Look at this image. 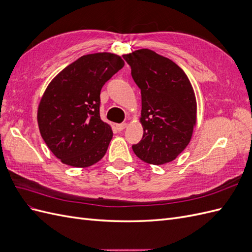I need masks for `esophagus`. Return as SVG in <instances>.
<instances>
[{
    "label": "esophagus",
    "instance_id": "1",
    "mask_svg": "<svg viewBox=\"0 0 252 252\" xmlns=\"http://www.w3.org/2000/svg\"><path fill=\"white\" fill-rule=\"evenodd\" d=\"M127 127V124L126 123H122V124H118L117 126H116V128H117V130L118 131H122V130H124V129Z\"/></svg>",
    "mask_w": 252,
    "mask_h": 252
}]
</instances>
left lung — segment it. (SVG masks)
<instances>
[{
  "mask_svg": "<svg viewBox=\"0 0 252 252\" xmlns=\"http://www.w3.org/2000/svg\"><path fill=\"white\" fill-rule=\"evenodd\" d=\"M141 89L143 139L133 145L145 163L172 162L191 140L196 124V98L186 73L173 61L143 48L123 56Z\"/></svg>",
  "mask_w": 252,
  "mask_h": 252,
  "instance_id": "left-lung-1",
  "label": "left lung"
}]
</instances>
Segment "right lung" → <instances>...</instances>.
Masks as SVG:
<instances>
[{"label":"right lung","instance_id":"add662e5","mask_svg":"<svg viewBox=\"0 0 252 252\" xmlns=\"http://www.w3.org/2000/svg\"><path fill=\"white\" fill-rule=\"evenodd\" d=\"M122 57L96 52L79 58L48 84L37 106L44 142L61 162L86 168L103 158L112 139L100 117L104 84L124 67Z\"/></svg>","mask_w":252,"mask_h":252}]
</instances>
